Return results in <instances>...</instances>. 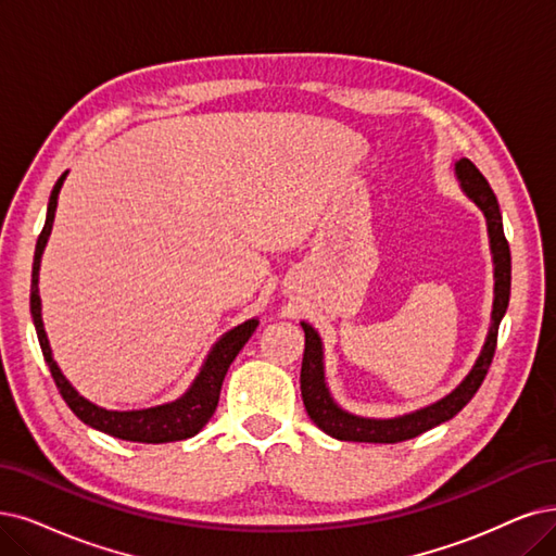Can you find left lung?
<instances>
[{
    "instance_id": "obj_1",
    "label": "left lung",
    "mask_w": 556,
    "mask_h": 556,
    "mask_svg": "<svg viewBox=\"0 0 556 556\" xmlns=\"http://www.w3.org/2000/svg\"><path fill=\"white\" fill-rule=\"evenodd\" d=\"M456 176L460 180L463 192L475 201L485 215L492 263H495V302H492V323L483 343V351L477 364L471 366L467 378L454 389V392L440 399L438 403H430L421 409H415V413L394 417V419H368V417L345 413V409H341L334 403L330 389H327V382H325L323 341L309 323H300L304 330V357H302V371H300L302 401L306 407V415H309L312 421L320 430H325L327 435L343 442H376V444H394L403 440H413L426 433V430L440 426L442 421L454 419L471 401V396L479 392V387L490 368V362L495 357L500 323L508 309L510 250H508V240L504 236L500 203L495 192L490 188V182L467 157L456 162Z\"/></svg>"
}]
</instances>
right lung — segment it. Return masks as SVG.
<instances>
[{"mask_svg":"<svg viewBox=\"0 0 556 556\" xmlns=\"http://www.w3.org/2000/svg\"><path fill=\"white\" fill-rule=\"evenodd\" d=\"M66 174H61L59 180L54 182L52 194H50V203H48L46 226H43V231H40L38 240H36L34 267H31V298H29L31 318H34L40 351H43V357L50 366V374L54 378L59 394L64 396L66 405L73 409V413L81 421L89 424L96 430H102V433H108L112 438L128 440V442H143V444H162V442L188 440V438L197 435L199 430L205 424H208V419L213 417L217 401H219L224 376H226V371H229V366L236 359V355L242 351V345L250 341V337L254 334L258 320L256 318L244 320L242 325L233 327L231 332H226L213 345L211 355L205 357L192 387L180 399H176L174 403H164V405H155V407H147V409H130V413H118V409L98 407L96 403L87 401L85 396H79L75 392V387L66 380L64 374L59 371L56 362L52 359V351H50V343H48L43 318H40V295H38L40 256H43V250H46L50 231H52L56 199H59L61 185H64V180H66Z\"/></svg>","mask_w":556,"mask_h":556,"instance_id":"obj_1","label":"right lung"}]
</instances>
